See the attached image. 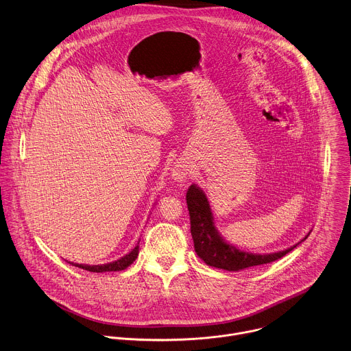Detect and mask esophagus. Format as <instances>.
Listing matches in <instances>:
<instances>
[{"instance_id":"34e87169","label":"esophagus","mask_w":351,"mask_h":351,"mask_svg":"<svg viewBox=\"0 0 351 351\" xmlns=\"http://www.w3.org/2000/svg\"><path fill=\"white\" fill-rule=\"evenodd\" d=\"M187 175H189V169L182 165V164H176L172 169V178L178 182H183L187 179Z\"/></svg>"}]
</instances>
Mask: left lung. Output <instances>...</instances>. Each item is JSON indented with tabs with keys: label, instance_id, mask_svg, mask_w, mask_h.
Wrapping results in <instances>:
<instances>
[{
	"label": "left lung",
	"instance_id": "left-lung-1",
	"mask_svg": "<svg viewBox=\"0 0 351 351\" xmlns=\"http://www.w3.org/2000/svg\"><path fill=\"white\" fill-rule=\"evenodd\" d=\"M186 199H187V208L190 213L194 250L197 255L208 266L227 270V271H239L248 267L271 263L285 256L293 248H296V245H293L285 251L267 254V255L250 254V252L237 250L236 247H232L226 241H223L221 237L219 236V232L213 224V216L209 208V202L206 199V195L202 193V190L191 184L187 190Z\"/></svg>",
	"mask_w": 351,
	"mask_h": 351
}]
</instances>
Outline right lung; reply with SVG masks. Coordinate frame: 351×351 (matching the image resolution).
Returning <instances> with one entry per match:
<instances>
[{
  "instance_id": "1",
  "label": "right lung",
  "mask_w": 351,
  "mask_h": 351,
  "mask_svg": "<svg viewBox=\"0 0 351 351\" xmlns=\"http://www.w3.org/2000/svg\"><path fill=\"white\" fill-rule=\"evenodd\" d=\"M139 255V245H136L128 255L123 256L121 259L115 261L112 263H107V265H97V266H89V265H77V263H70L75 267H80L82 270H86V271H92V273H104V271H120V270H124L127 269L128 266H131L135 259L138 258Z\"/></svg>"
}]
</instances>
